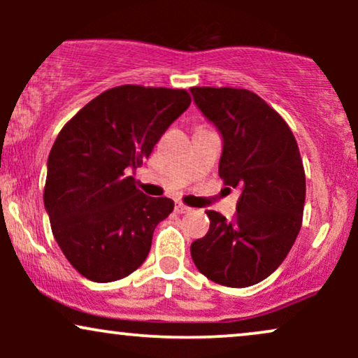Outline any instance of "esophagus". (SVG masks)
<instances>
[{"mask_svg":"<svg viewBox=\"0 0 358 358\" xmlns=\"http://www.w3.org/2000/svg\"><path fill=\"white\" fill-rule=\"evenodd\" d=\"M175 210L178 212V213H188L192 210L190 207H187V205H183V203H176L175 205Z\"/></svg>","mask_w":358,"mask_h":358,"instance_id":"obj_1","label":"esophagus"}]
</instances>
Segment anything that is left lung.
Wrapping results in <instances>:
<instances>
[{"mask_svg":"<svg viewBox=\"0 0 358 358\" xmlns=\"http://www.w3.org/2000/svg\"><path fill=\"white\" fill-rule=\"evenodd\" d=\"M190 92L222 138L220 178L241 190L232 222L207 210L210 229L192 242V259L217 285H257L281 266L301 229L306 185L296 139L285 119L250 90Z\"/></svg>","mask_w":358,"mask_h":358,"instance_id":"left-lung-1","label":"left lung"}]
</instances>
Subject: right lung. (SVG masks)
<instances>
[{
	"mask_svg": "<svg viewBox=\"0 0 358 358\" xmlns=\"http://www.w3.org/2000/svg\"><path fill=\"white\" fill-rule=\"evenodd\" d=\"M190 101L187 90L121 85L85 104L59 133L43 203L57 244L82 276L117 281L145 262L173 202L139 192L129 171Z\"/></svg>",
	"mask_w": 358,
	"mask_h": 358,
	"instance_id": "add662e5",
	"label": "right lung"
}]
</instances>
